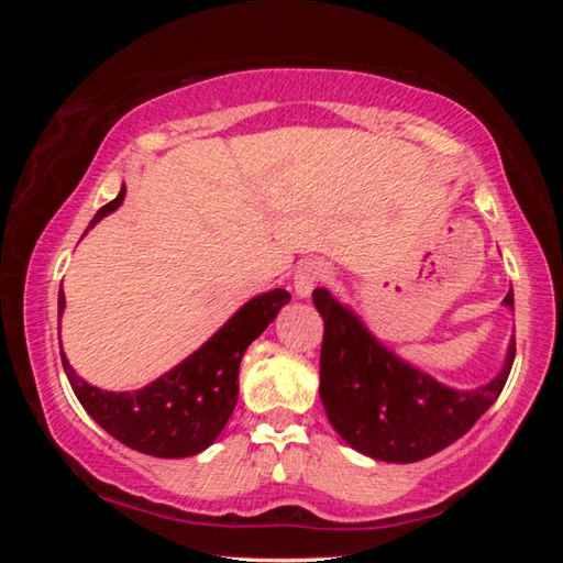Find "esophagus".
I'll use <instances>...</instances> for the list:
<instances>
[{
  "label": "esophagus",
  "instance_id": "34e87169",
  "mask_svg": "<svg viewBox=\"0 0 563 563\" xmlns=\"http://www.w3.org/2000/svg\"><path fill=\"white\" fill-rule=\"evenodd\" d=\"M330 278L328 265L322 261H305L298 265V271L292 275V288L295 295L300 298H310V292L318 288L320 283H325Z\"/></svg>",
  "mask_w": 563,
  "mask_h": 563
}]
</instances>
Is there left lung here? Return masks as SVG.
Masks as SVG:
<instances>
[{
	"mask_svg": "<svg viewBox=\"0 0 563 563\" xmlns=\"http://www.w3.org/2000/svg\"><path fill=\"white\" fill-rule=\"evenodd\" d=\"M312 302L325 322L320 399L342 440L373 460L409 464L437 454L470 432L507 385L517 352L514 340L501 373L462 393L397 357L325 288L312 290ZM504 305L514 308L511 290Z\"/></svg>",
	"mask_w": 563,
	"mask_h": 563,
	"instance_id": "obj_1",
	"label": "left lung"
}]
</instances>
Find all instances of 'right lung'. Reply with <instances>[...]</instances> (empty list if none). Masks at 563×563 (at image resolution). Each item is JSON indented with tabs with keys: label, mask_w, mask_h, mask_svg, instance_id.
Returning a JSON list of instances; mask_svg holds the SVG:
<instances>
[{
	"label": "right lung",
	"mask_w": 563,
	"mask_h": 563,
	"mask_svg": "<svg viewBox=\"0 0 563 563\" xmlns=\"http://www.w3.org/2000/svg\"><path fill=\"white\" fill-rule=\"evenodd\" d=\"M126 196L99 208L89 228L103 216L117 211ZM290 292L275 288L247 300L216 335L174 369L136 393H107L74 373L62 352L64 373L81 407L113 440L151 456H194L216 442L238 402V367L251 342L271 325ZM64 290H59V320L64 312ZM62 347V342H59Z\"/></svg>",
	"instance_id": "add662e5"
}]
</instances>
